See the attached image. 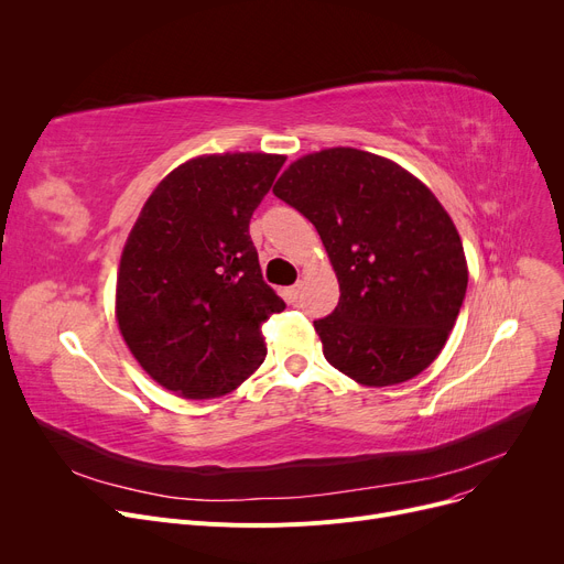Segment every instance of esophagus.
<instances>
[{
    "mask_svg": "<svg viewBox=\"0 0 564 564\" xmlns=\"http://www.w3.org/2000/svg\"><path fill=\"white\" fill-rule=\"evenodd\" d=\"M283 294H285V302L288 304H294L300 300V285H290V288H285L283 290Z\"/></svg>",
    "mask_w": 564,
    "mask_h": 564,
    "instance_id": "esophagus-1",
    "label": "esophagus"
}]
</instances>
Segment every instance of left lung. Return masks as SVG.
Masks as SVG:
<instances>
[{
    "label": "left lung",
    "instance_id": "left-lung-1",
    "mask_svg": "<svg viewBox=\"0 0 564 564\" xmlns=\"http://www.w3.org/2000/svg\"><path fill=\"white\" fill-rule=\"evenodd\" d=\"M274 194L317 228L340 283L334 313L313 322L324 359L364 387L423 372L468 283L459 232L436 196L400 164L357 148L300 158Z\"/></svg>",
    "mask_w": 564,
    "mask_h": 564
}]
</instances>
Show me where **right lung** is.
I'll list each match as a JSON object with an SVG mask.
<instances>
[{
    "mask_svg": "<svg viewBox=\"0 0 564 564\" xmlns=\"http://www.w3.org/2000/svg\"><path fill=\"white\" fill-rule=\"evenodd\" d=\"M285 158L200 155L148 196L116 279V319L160 387L205 400L264 361L262 322L285 302L262 281L249 221Z\"/></svg>",
    "mask_w": 564,
    "mask_h": 564,
    "instance_id": "1",
    "label": "right lung"
}]
</instances>
